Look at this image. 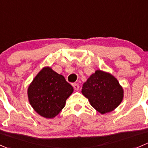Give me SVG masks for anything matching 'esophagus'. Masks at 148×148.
I'll return each instance as SVG.
<instances>
[{
    "label": "esophagus",
    "instance_id": "esophagus-1",
    "mask_svg": "<svg viewBox=\"0 0 148 148\" xmlns=\"http://www.w3.org/2000/svg\"><path fill=\"white\" fill-rule=\"evenodd\" d=\"M72 86L76 90H78L79 88V84H77V83H74V84H72Z\"/></svg>",
    "mask_w": 148,
    "mask_h": 148
}]
</instances>
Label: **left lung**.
I'll return each instance as SVG.
<instances>
[{"label":"left lung","mask_w":148,"mask_h":148,"mask_svg":"<svg viewBox=\"0 0 148 148\" xmlns=\"http://www.w3.org/2000/svg\"><path fill=\"white\" fill-rule=\"evenodd\" d=\"M83 95L100 114L110 112L122 101L124 90L118 80L108 73L97 70L83 84Z\"/></svg>","instance_id":"1"}]
</instances>
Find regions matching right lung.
Listing matches in <instances>:
<instances>
[{
    "mask_svg": "<svg viewBox=\"0 0 148 148\" xmlns=\"http://www.w3.org/2000/svg\"><path fill=\"white\" fill-rule=\"evenodd\" d=\"M73 87L50 67L42 69L28 88L29 101L36 112L47 119L58 115L66 100L73 92Z\"/></svg>",
    "mask_w": 148,
    "mask_h": 148,
    "instance_id": "1",
    "label": "right lung"
}]
</instances>
